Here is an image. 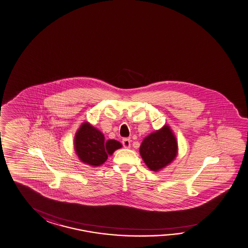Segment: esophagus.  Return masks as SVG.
<instances>
[{
    "label": "esophagus",
    "instance_id": "esophagus-1",
    "mask_svg": "<svg viewBox=\"0 0 248 248\" xmlns=\"http://www.w3.org/2000/svg\"><path fill=\"white\" fill-rule=\"evenodd\" d=\"M122 145L124 148H130L131 147V140L129 139H124L122 140Z\"/></svg>",
    "mask_w": 248,
    "mask_h": 248
}]
</instances>
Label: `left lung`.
Segmentation results:
<instances>
[{"label":"left lung","mask_w":248,"mask_h":248,"mask_svg":"<svg viewBox=\"0 0 248 248\" xmlns=\"http://www.w3.org/2000/svg\"><path fill=\"white\" fill-rule=\"evenodd\" d=\"M141 157L153 171L169 165L177 154V142L169 126L147 136L140 148Z\"/></svg>","instance_id":"8db88e82"}]
</instances>
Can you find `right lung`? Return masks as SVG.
Here are the masks:
<instances>
[{
	"instance_id": "right-lung-1",
	"label": "right lung",
	"mask_w": 248,
	"mask_h": 248,
	"mask_svg": "<svg viewBox=\"0 0 248 248\" xmlns=\"http://www.w3.org/2000/svg\"><path fill=\"white\" fill-rule=\"evenodd\" d=\"M75 146L76 154L82 162L96 167L104 163L108 155H112L122 145L117 140H105L101 131L89 123H84L75 135Z\"/></svg>"
}]
</instances>
